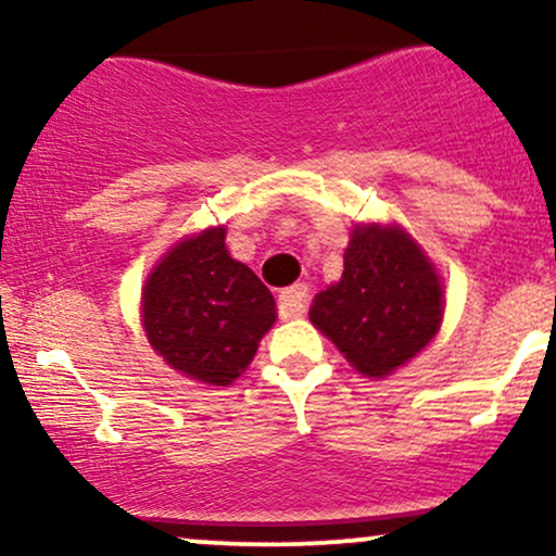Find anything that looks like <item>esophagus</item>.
<instances>
[{"label": "esophagus", "mask_w": 556, "mask_h": 556, "mask_svg": "<svg viewBox=\"0 0 556 556\" xmlns=\"http://www.w3.org/2000/svg\"><path fill=\"white\" fill-rule=\"evenodd\" d=\"M308 305V287L305 285H292L287 290L279 292V314L285 318L300 316Z\"/></svg>", "instance_id": "esophagus-1"}]
</instances>
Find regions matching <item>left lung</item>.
Listing matches in <instances>:
<instances>
[{"label":"left lung","mask_w":556,"mask_h":556,"mask_svg":"<svg viewBox=\"0 0 556 556\" xmlns=\"http://www.w3.org/2000/svg\"><path fill=\"white\" fill-rule=\"evenodd\" d=\"M442 282L400 227H358L337 285L318 292L308 316L363 376H387L433 340Z\"/></svg>","instance_id":"1"}]
</instances>
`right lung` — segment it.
Segmentation results:
<instances>
[{"instance_id": "add662e5", "label": "right lung", "mask_w": 556, "mask_h": 556, "mask_svg": "<svg viewBox=\"0 0 556 556\" xmlns=\"http://www.w3.org/2000/svg\"><path fill=\"white\" fill-rule=\"evenodd\" d=\"M277 305L261 279L227 253L225 229L177 242L143 290V327L172 368L232 384L271 329Z\"/></svg>"}]
</instances>
